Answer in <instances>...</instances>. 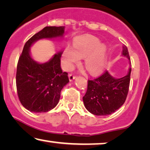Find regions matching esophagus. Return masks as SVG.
<instances>
[{"instance_id":"34e87169","label":"esophagus","mask_w":150,"mask_h":150,"mask_svg":"<svg viewBox=\"0 0 150 150\" xmlns=\"http://www.w3.org/2000/svg\"><path fill=\"white\" fill-rule=\"evenodd\" d=\"M75 77H76V76L72 74V73H71V74L69 75V80H70V81H73V79H75Z\"/></svg>"}]
</instances>
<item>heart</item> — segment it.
I'll return each instance as SVG.
<instances>
[{"instance_id":"obj_1","label":"heart","mask_w":150,"mask_h":150,"mask_svg":"<svg viewBox=\"0 0 150 150\" xmlns=\"http://www.w3.org/2000/svg\"><path fill=\"white\" fill-rule=\"evenodd\" d=\"M64 67L71 69L79 62L81 58H85V65L93 74H97L103 70L106 61V49L100 44L99 40L92 36L80 38L74 42V48L67 46L63 52Z\"/></svg>"}]
</instances>
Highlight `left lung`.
<instances>
[{"instance_id": "1", "label": "left lung", "mask_w": 150, "mask_h": 150, "mask_svg": "<svg viewBox=\"0 0 150 150\" xmlns=\"http://www.w3.org/2000/svg\"><path fill=\"white\" fill-rule=\"evenodd\" d=\"M122 55L127 57L130 63L127 75L116 79L106 71L96 79L88 80V89L83 100L87 110L93 115H110L126 100L130 83L131 64L128 49L125 45L122 46Z\"/></svg>"}]
</instances>
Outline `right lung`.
Segmentation results:
<instances>
[{
	"mask_svg": "<svg viewBox=\"0 0 150 150\" xmlns=\"http://www.w3.org/2000/svg\"><path fill=\"white\" fill-rule=\"evenodd\" d=\"M64 26H48L33 35L26 42L17 67L16 86L19 99L27 110L46 112L57 106L61 91L69 81L68 73L62 72V52L54 55L45 63H38L30 55L31 46L43 38L62 37Z\"/></svg>",
	"mask_w": 150,
	"mask_h": 150,
	"instance_id": "1",
	"label": "right lung"
}]
</instances>
